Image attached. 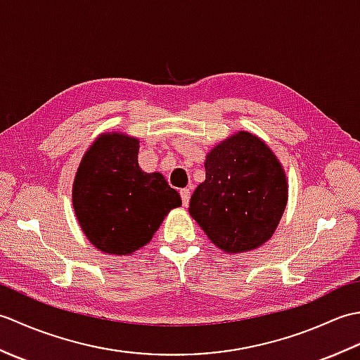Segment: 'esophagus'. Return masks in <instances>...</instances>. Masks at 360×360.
Returning a JSON list of instances; mask_svg holds the SVG:
<instances>
[{"label": "esophagus", "instance_id": "esophagus-1", "mask_svg": "<svg viewBox=\"0 0 360 360\" xmlns=\"http://www.w3.org/2000/svg\"><path fill=\"white\" fill-rule=\"evenodd\" d=\"M179 193H181V200H182V204L187 205V204H188V201H190V190H188V188H182Z\"/></svg>", "mask_w": 360, "mask_h": 360}]
</instances>
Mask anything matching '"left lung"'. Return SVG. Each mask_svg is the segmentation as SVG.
<instances>
[{
    "label": "left lung",
    "instance_id": "8db88e82",
    "mask_svg": "<svg viewBox=\"0 0 360 360\" xmlns=\"http://www.w3.org/2000/svg\"><path fill=\"white\" fill-rule=\"evenodd\" d=\"M205 181L188 212L209 240L227 254L262 246L274 235L288 202L286 173L272 150L238 131L205 156Z\"/></svg>",
    "mask_w": 360,
    "mask_h": 360
}]
</instances>
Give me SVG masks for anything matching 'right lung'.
<instances>
[{"instance_id": "1", "label": "right lung", "mask_w": 360, "mask_h": 360, "mask_svg": "<svg viewBox=\"0 0 360 360\" xmlns=\"http://www.w3.org/2000/svg\"><path fill=\"white\" fill-rule=\"evenodd\" d=\"M137 155L139 139L103 133L75 173V217L91 244L105 254L129 255L143 248L168 212L182 204L162 174L141 170Z\"/></svg>"}]
</instances>
